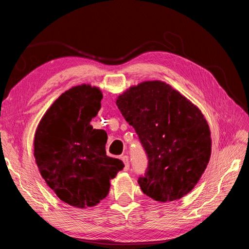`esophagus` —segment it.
I'll return each instance as SVG.
<instances>
[{
    "instance_id": "34e87169",
    "label": "esophagus",
    "mask_w": 249,
    "mask_h": 249,
    "mask_svg": "<svg viewBox=\"0 0 249 249\" xmlns=\"http://www.w3.org/2000/svg\"><path fill=\"white\" fill-rule=\"evenodd\" d=\"M122 160L124 163V170H129L130 168V161H129V157L127 156H123Z\"/></svg>"
}]
</instances>
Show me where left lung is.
I'll return each mask as SVG.
<instances>
[{
	"mask_svg": "<svg viewBox=\"0 0 249 249\" xmlns=\"http://www.w3.org/2000/svg\"><path fill=\"white\" fill-rule=\"evenodd\" d=\"M116 105L148 158L144 176L138 178L142 192L162 202L189 193L211 157V132L201 111L162 81L130 87Z\"/></svg>",
	"mask_w": 249,
	"mask_h": 249,
	"instance_id": "obj_1",
	"label": "left lung"
}]
</instances>
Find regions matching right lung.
I'll return each instance as SVG.
<instances>
[{"label":"right lung","instance_id":"add662e5","mask_svg":"<svg viewBox=\"0 0 249 249\" xmlns=\"http://www.w3.org/2000/svg\"><path fill=\"white\" fill-rule=\"evenodd\" d=\"M97 87L79 85L60 95L37 126L34 157L41 177L62 201L94 207L107 196L122 160L106 155L107 133L90 122L101 109Z\"/></svg>","mask_w":249,"mask_h":249}]
</instances>
